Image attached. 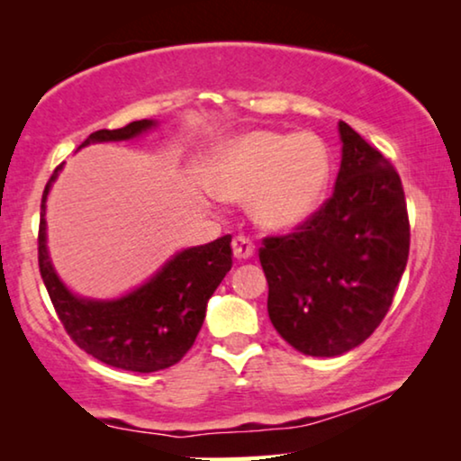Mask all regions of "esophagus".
<instances>
[{
	"mask_svg": "<svg viewBox=\"0 0 461 461\" xmlns=\"http://www.w3.org/2000/svg\"><path fill=\"white\" fill-rule=\"evenodd\" d=\"M232 254L239 260H248V258L254 256V243H251V239L245 235H237L232 239Z\"/></svg>",
	"mask_w": 461,
	"mask_h": 461,
	"instance_id": "34e87169",
	"label": "esophagus"
}]
</instances>
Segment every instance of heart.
<instances>
[{
    "instance_id": "heart-1",
    "label": "heart",
    "mask_w": 461,
    "mask_h": 461,
    "mask_svg": "<svg viewBox=\"0 0 461 461\" xmlns=\"http://www.w3.org/2000/svg\"><path fill=\"white\" fill-rule=\"evenodd\" d=\"M331 180V153L314 131L254 130L226 138L207 161L205 185L222 201L249 197L267 230H292L317 212Z\"/></svg>"
}]
</instances>
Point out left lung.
<instances>
[{"instance_id": "8db88e82", "label": "left lung", "mask_w": 461, "mask_h": 461, "mask_svg": "<svg viewBox=\"0 0 461 461\" xmlns=\"http://www.w3.org/2000/svg\"><path fill=\"white\" fill-rule=\"evenodd\" d=\"M333 194L292 235L267 237L268 317L308 357L363 344L386 317L409 258L405 193L380 150L339 122Z\"/></svg>"}]
</instances>
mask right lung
<instances>
[{
    "mask_svg": "<svg viewBox=\"0 0 461 461\" xmlns=\"http://www.w3.org/2000/svg\"><path fill=\"white\" fill-rule=\"evenodd\" d=\"M155 125L153 119H140L119 130H98L81 147L131 140ZM60 169H54L43 191L37 237L40 273L60 323L81 350L111 367L138 374L172 367L191 350L203 325L207 300L232 267V237L178 251L144 285L122 298H79L56 275L46 248V201Z\"/></svg>",
    "mask_w": 461,
    "mask_h": 461,
    "instance_id": "obj_1",
    "label": "right lung"
}]
</instances>
